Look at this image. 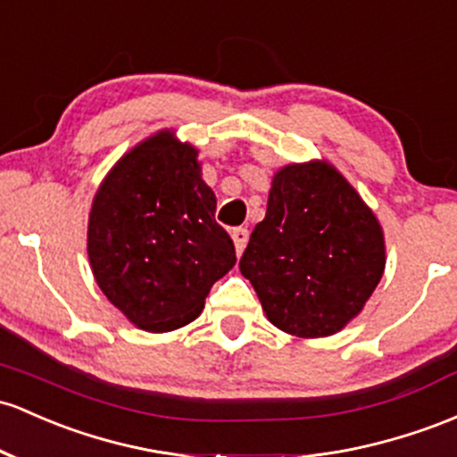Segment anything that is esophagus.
Here are the masks:
<instances>
[{
    "mask_svg": "<svg viewBox=\"0 0 457 457\" xmlns=\"http://www.w3.org/2000/svg\"><path fill=\"white\" fill-rule=\"evenodd\" d=\"M232 240H234V247H237V253H243L245 247H247L249 229L247 228H234L232 229Z\"/></svg>",
    "mask_w": 457,
    "mask_h": 457,
    "instance_id": "1",
    "label": "esophagus"
}]
</instances>
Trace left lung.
<instances>
[{
  "label": "left lung",
  "mask_w": 457,
  "mask_h": 457,
  "mask_svg": "<svg viewBox=\"0 0 457 457\" xmlns=\"http://www.w3.org/2000/svg\"><path fill=\"white\" fill-rule=\"evenodd\" d=\"M384 234L369 205L332 164L275 173L267 217L240 258L275 328L302 338L336 334L384 273Z\"/></svg>",
  "instance_id": "8db88e82"
}]
</instances>
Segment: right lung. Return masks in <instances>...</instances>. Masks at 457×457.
<instances>
[{"mask_svg": "<svg viewBox=\"0 0 457 457\" xmlns=\"http://www.w3.org/2000/svg\"><path fill=\"white\" fill-rule=\"evenodd\" d=\"M214 212L197 149L160 132L125 154L88 219L90 267L110 303L147 332L197 319L212 284L237 264Z\"/></svg>", "mask_w": 457, "mask_h": 457, "instance_id": "right-lung-1", "label": "right lung"}]
</instances>
